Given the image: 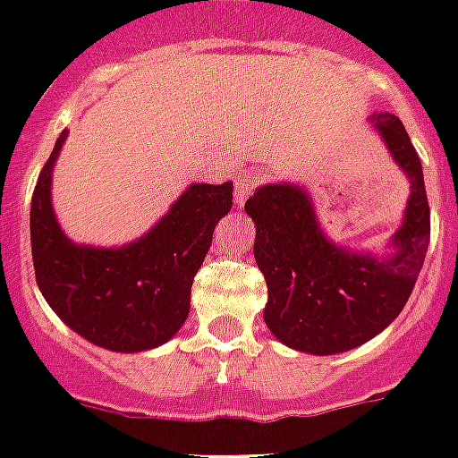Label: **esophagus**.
<instances>
[{
  "label": "esophagus",
  "instance_id": "esophagus-1",
  "mask_svg": "<svg viewBox=\"0 0 458 458\" xmlns=\"http://www.w3.org/2000/svg\"><path fill=\"white\" fill-rule=\"evenodd\" d=\"M259 182V178L254 175V173L250 171H242L237 173L235 175V201L242 207L244 201H247V197L251 194V190H254V185Z\"/></svg>",
  "mask_w": 458,
  "mask_h": 458
}]
</instances>
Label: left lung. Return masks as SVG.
<instances>
[{
  "label": "left lung",
  "mask_w": 458,
  "mask_h": 458,
  "mask_svg": "<svg viewBox=\"0 0 458 458\" xmlns=\"http://www.w3.org/2000/svg\"><path fill=\"white\" fill-rule=\"evenodd\" d=\"M369 123L409 180L404 218L385 254L330 240L300 182L261 185L244 204L257 225L254 259L268 287L266 326L304 354H342L383 333L409 301L426 261L430 208L419 154L397 116L373 114Z\"/></svg>",
  "instance_id": "8db88e82"
}]
</instances>
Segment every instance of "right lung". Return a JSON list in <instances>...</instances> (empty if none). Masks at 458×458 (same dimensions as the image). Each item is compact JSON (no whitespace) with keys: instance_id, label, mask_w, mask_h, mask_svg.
I'll return each mask as SVG.
<instances>
[{"instance_id":"add662e5","label":"right lung","mask_w":458,"mask_h":458,"mask_svg":"<svg viewBox=\"0 0 458 458\" xmlns=\"http://www.w3.org/2000/svg\"><path fill=\"white\" fill-rule=\"evenodd\" d=\"M56 138L30 201V244L39 293L71 330L109 352L157 349L190 313L192 280L214 228L233 207V182H192L145 235L121 247L78 244L52 207Z\"/></svg>"}]
</instances>
